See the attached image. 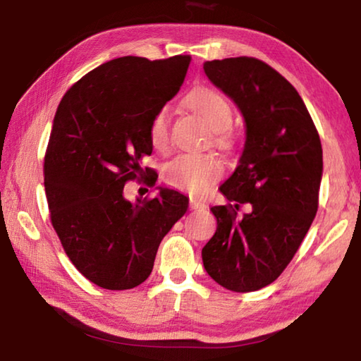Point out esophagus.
<instances>
[{"mask_svg": "<svg viewBox=\"0 0 361 361\" xmlns=\"http://www.w3.org/2000/svg\"><path fill=\"white\" fill-rule=\"evenodd\" d=\"M189 209L194 210V212H202L207 209V204L200 202V200H195V199H191L189 200Z\"/></svg>", "mask_w": 361, "mask_h": 361, "instance_id": "obj_1", "label": "esophagus"}]
</instances>
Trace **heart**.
<instances>
[{"label":"heart","instance_id":"b5f03b06","mask_svg":"<svg viewBox=\"0 0 361 361\" xmlns=\"http://www.w3.org/2000/svg\"><path fill=\"white\" fill-rule=\"evenodd\" d=\"M186 105L205 121L215 132L216 142H224L226 132L232 122V108L224 97L213 89H195L186 97ZM148 137L157 151L170 146V111L167 106L159 108L152 114L148 126ZM224 173V162L215 154L183 152L170 161L164 169L167 185L181 191L202 194Z\"/></svg>","mask_w":361,"mask_h":361}]
</instances>
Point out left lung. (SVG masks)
<instances>
[{"instance_id": "1", "label": "left lung", "mask_w": 361, "mask_h": 361, "mask_svg": "<svg viewBox=\"0 0 361 361\" xmlns=\"http://www.w3.org/2000/svg\"><path fill=\"white\" fill-rule=\"evenodd\" d=\"M204 71L247 124L239 166L219 186L229 204L212 207L218 226L202 248L204 267L224 288L256 291L285 271L314 221L320 137L298 90L262 60H212ZM245 203L250 212L240 217Z\"/></svg>"}]
</instances>
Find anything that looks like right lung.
<instances>
[{"mask_svg":"<svg viewBox=\"0 0 361 361\" xmlns=\"http://www.w3.org/2000/svg\"><path fill=\"white\" fill-rule=\"evenodd\" d=\"M191 56L119 57L66 90L44 156L51 223L82 276L106 290H130L149 277L159 243L188 210L186 195L124 199L127 181L157 173L142 167L148 126L185 81Z\"/></svg>","mask_w":361,"mask_h":361,"instance_id":"1","label":"right lung"}]
</instances>
